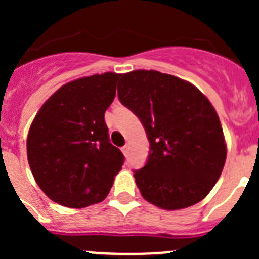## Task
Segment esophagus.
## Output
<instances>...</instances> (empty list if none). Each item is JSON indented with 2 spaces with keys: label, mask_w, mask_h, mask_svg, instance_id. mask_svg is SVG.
<instances>
[{
  "label": "esophagus",
  "mask_w": 259,
  "mask_h": 259,
  "mask_svg": "<svg viewBox=\"0 0 259 259\" xmlns=\"http://www.w3.org/2000/svg\"><path fill=\"white\" fill-rule=\"evenodd\" d=\"M128 150H130V146H128V145H124L122 148V152H123V154H124V155L128 154Z\"/></svg>",
  "instance_id": "34e87169"
}]
</instances>
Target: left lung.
I'll use <instances>...</instances> for the list:
<instances>
[{"label": "left lung", "instance_id": "left-lung-1", "mask_svg": "<svg viewBox=\"0 0 259 259\" xmlns=\"http://www.w3.org/2000/svg\"><path fill=\"white\" fill-rule=\"evenodd\" d=\"M120 76L119 101L140 119L150 144L145 166L134 171L143 197L164 210L200 202L227 157L212 105L196 87L172 75L136 70Z\"/></svg>", "mask_w": 259, "mask_h": 259}]
</instances>
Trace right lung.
<instances>
[{"label": "right lung", "instance_id": "right-lung-1", "mask_svg": "<svg viewBox=\"0 0 259 259\" xmlns=\"http://www.w3.org/2000/svg\"><path fill=\"white\" fill-rule=\"evenodd\" d=\"M119 77L105 72L65 84L32 122L29 167L42 192L62 206L81 209L104 201L124 163L105 123Z\"/></svg>", "mask_w": 259, "mask_h": 259}]
</instances>
